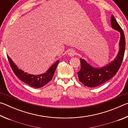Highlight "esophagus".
Returning a JSON list of instances; mask_svg holds the SVG:
<instances>
[{
  "mask_svg": "<svg viewBox=\"0 0 128 128\" xmlns=\"http://www.w3.org/2000/svg\"><path fill=\"white\" fill-rule=\"evenodd\" d=\"M68 55L69 56H74L75 55V51L74 50H73L72 49H70V50H69L68 51Z\"/></svg>",
  "mask_w": 128,
  "mask_h": 128,
  "instance_id": "34e87169",
  "label": "esophagus"
}]
</instances>
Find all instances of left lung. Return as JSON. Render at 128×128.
I'll return each mask as SVG.
<instances>
[{
  "mask_svg": "<svg viewBox=\"0 0 128 128\" xmlns=\"http://www.w3.org/2000/svg\"><path fill=\"white\" fill-rule=\"evenodd\" d=\"M111 26L120 33L119 51L118 55L111 62L102 68H94L85 60L80 59L81 69L78 72L80 81L89 88H95L102 85L115 76L122 63L125 49V38L122 29L113 15L111 18Z\"/></svg>",
  "mask_w": 128,
  "mask_h": 128,
  "instance_id": "obj_1",
  "label": "left lung"
}]
</instances>
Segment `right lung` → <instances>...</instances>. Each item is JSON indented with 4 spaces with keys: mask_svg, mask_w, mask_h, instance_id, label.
Returning a JSON list of instances; mask_svg holds the SVG:
<instances>
[{
    "mask_svg": "<svg viewBox=\"0 0 128 128\" xmlns=\"http://www.w3.org/2000/svg\"><path fill=\"white\" fill-rule=\"evenodd\" d=\"M7 58L10 67L12 68V70L14 71L16 76L21 81H22L31 87L34 88H42L46 85L47 83H48L52 79L56 67L59 62V60H57L53 65H52L48 69V70H47L46 72L43 73V74L33 75L28 74V73L24 72V71L22 70L21 69H18L16 65H15L14 62L12 61L11 58H10L8 55Z\"/></svg>",
    "mask_w": 128,
    "mask_h": 128,
    "instance_id": "1",
    "label": "right lung"
}]
</instances>
